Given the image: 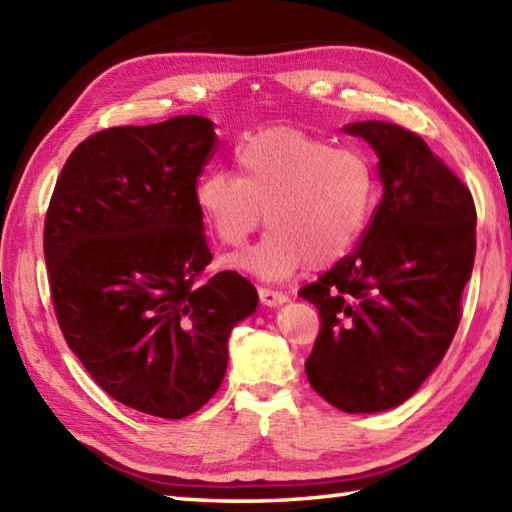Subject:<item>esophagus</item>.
Listing matches in <instances>:
<instances>
[{
    "mask_svg": "<svg viewBox=\"0 0 512 512\" xmlns=\"http://www.w3.org/2000/svg\"><path fill=\"white\" fill-rule=\"evenodd\" d=\"M257 292H259V299H262V303H264V306H268V308H277V306H281V303L288 301V297L281 290L259 288Z\"/></svg>",
    "mask_w": 512,
    "mask_h": 512,
    "instance_id": "esophagus-1",
    "label": "esophagus"
}]
</instances>
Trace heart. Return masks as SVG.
<instances>
[{"mask_svg":"<svg viewBox=\"0 0 512 512\" xmlns=\"http://www.w3.org/2000/svg\"><path fill=\"white\" fill-rule=\"evenodd\" d=\"M237 173L204 171L195 184L202 222L224 246H242L266 215L268 233L233 259L266 281L334 264L363 237L376 204V176L356 149L297 129H266L235 147Z\"/></svg>","mask_w":512,"mask_h":512,"instance_id":"heart-1","label":"heart"}]
</instances>
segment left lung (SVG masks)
<instances>
[{"label": "left lung", "instance_id": "left-lung-1", "mask_svg": "<svg viewBox=\"0 0 512 512\" xmlns=\"http://www.w3.org/2000/svg\"><path fill=\"white\" fill-rule=\"evenodd\" d=\"M378 156L383 198L354 253L299 297L321 330L306 361L312 389L347 413L398 407L447 354L475 262V204L464 182L405 127H345Z\"/></svg>", "mask_w": 512, "mask_h": 512}]
</instances>
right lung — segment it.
<instances>
[{
  "label": "right lung",
  "instance_id": "1",
  "mask_svg": "<svg viewBox=\"0 0 512 512\" xmlns=\"http://www.w3.org/2000/svg\"><path fill=\"white\" fill-rule=\"evenodd\" d=\"M217 136L204 116L110 127L61 169L43 226L54 312L70 350L114 400L180 420L213 398L228 334L257 290L211 264L195 184Z\"/></svg>",
  "mask_w": 512,
  "mask_h": 512
}]
</instances>
